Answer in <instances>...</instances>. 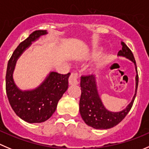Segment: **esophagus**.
I'll return each mask as SVG.
<instances>
[{"label": "esophagus", "instance_id": "esophagus-1", "mask_svg": "<svg viewBox=\"0 0 149 149\" xmlns=\"http://www.w3.org/2000/svg\"><path fill=\"white\" fill-rule=\"evenodd\" d=\"M69 83L70 85H77L79 83L77 80V74L76 73H72L69 79Z\"/></svg>", "mask_w": 149, "mask_h": 149}]
</instances>
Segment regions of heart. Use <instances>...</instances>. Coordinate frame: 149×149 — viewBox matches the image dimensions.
Instances as JSON below:
<instances>
[{
  "instance_id": "1",
  "label": "heart",
  "mask_w": 149,
  "mask_h": 149,
  "mask_svg": "<svg viewBox=\"0 0 149 149\" xmlns=\"http://www.w3.org/2000/svg\"><path fill=\"white\" fill-rule=\"evenodd\" d=\"M98 54H99L98 50H97V49H94V50H93L92 55H93V56H97ZM105 63H106V61L104 60V59H102V60H100V61L97 63V65H96V68H97V69H100V68L102 67V66H104Z\"/></svg>"
}]
</instances>
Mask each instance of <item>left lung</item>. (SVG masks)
Listing matches in <instances>:
<instances>
[{"label":"left lung","mask_w":149,"mask_h":149,"mask_svg":"<svg viewBox=\"0 0 149 149\" xmlns=\"http://www.w3.org/2000/svg\"><path fill=\"white\" fill-rule=\"evenodd\" d=\"M122 49L118 56L124 57L134 64L136 71L135 91L131 102L119 112H112L105 108L102 102L97 89L96 76L93 74L82 76L80 79L81 97L80 100V113L87 125L97 130H107L119 124L128 114L132 107L138 86V74L134 56L130 48L121 42Z\"/></svg>","instance_id":"obj_1"}]
</instances>
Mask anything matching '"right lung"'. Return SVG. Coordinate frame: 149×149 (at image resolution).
<instances>
[{"label": "right lung", "instance_id": "add662e5", "mask_svg": "<svg viewBox=\"0 0 149 149\" xmlns=\"http://www.w3.org/2000/svg\"><path fill=\"white\" fill-rule=\"evenodd\" d=\"M47 31L43 30L33 31L25 40L21 42L14 51L7 66L6 75V90L8 100L12 109L21 119L28 123H42L50 118L56 111L57 104L67 90L70 73L61 74L50 72L37 88L22 91L15 84L13 72L17 61L21 55Z\"/></svg>", "mask_w": 149, "mask_h": 149}]
</instances>
